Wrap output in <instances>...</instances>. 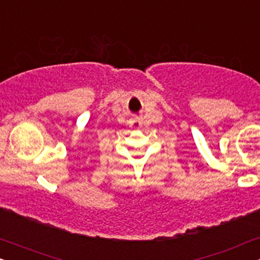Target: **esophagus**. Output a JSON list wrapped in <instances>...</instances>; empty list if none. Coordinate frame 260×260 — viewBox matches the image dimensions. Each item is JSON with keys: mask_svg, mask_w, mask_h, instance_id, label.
Listing matches in <instances>:
<instances>
[{"mask_svg": "<svg viewBox=\"0 0 260 260\" xmlns=\"http://www.w3.org/2000/svg\"><path fill=\"white\" fill-rule=\"evenodd\" d=\"M141 124H143V122H141L140 119H132L129 121V126L132 127L133 129H139Z\"/></svg>", "mask_w": 260, "mask_h": 260, "instance_id": "1", "label": "esophagus"}]
</instances>
